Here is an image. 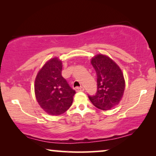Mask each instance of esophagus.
Here are the masks:
<instances>
[{"label":"esophagus","instance_id":"esophagus-1","mask_svg":"<svg viewBox=\"0 0 156 156\" xmlns=\"http://www.w3.org/2000/svg\"><path fill=\"white\" fill-rule=\"evenodd\" d=\"M75 90H76V91H83L84 90V89L82 87H76Z\"/></svg>","mask_w":156,"mask_h":156}]
</instances>
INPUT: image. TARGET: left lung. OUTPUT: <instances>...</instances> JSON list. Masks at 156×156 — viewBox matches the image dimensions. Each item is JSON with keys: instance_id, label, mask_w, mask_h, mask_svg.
Returning <instances> with one entry per match:
<instances>
[{"instance_id": "obj_1", "label": "left lung", "mask_w": 156, "mask_h": 156, "mask_svg": "<svg viewBox=\"0 0 156 156\" xmlns=\"http://www.w3.org/2000/svg\"><path fill=\"white\" fill-rule=\"evenodd\" d=\"M91 63L97 76V91L88 96L91 103L101 110H108L117 105L122 99L125 80L120 67L110 57L97 55Z\"/></svg>"}]
</instances>
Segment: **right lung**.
Returning a JSON list of instances; mask_svg holds the SVG:
<instances>
[{"label": "right lung", "instance_id": "1", "mask_svg": "<svg viewBox=\"0 0 156 156\" xmlns=\"http://www.w3.org/2000/svg\"><path fill=\"white\" fill-rule=\"evenodd\" d=\"M62 63L57 57L44 64L36 76V99L42 109L50 115H59L71 106L75 91L62 76Z\"/></svg>", "mask_w": 156, "mask_h": 156}]
</instances>
